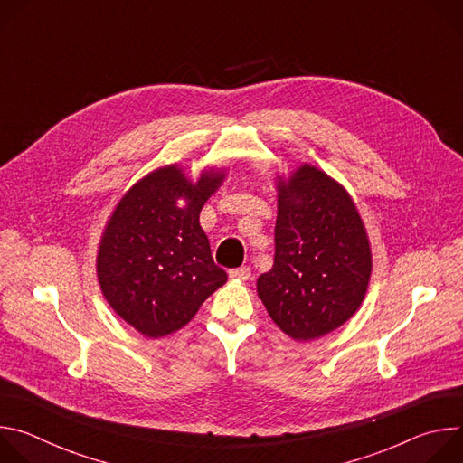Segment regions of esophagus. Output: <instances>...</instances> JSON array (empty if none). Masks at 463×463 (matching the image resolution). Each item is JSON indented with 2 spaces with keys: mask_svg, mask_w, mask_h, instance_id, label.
Here are the masks:
<instances>
[{
  "mask_svg": "<svg viewBox=\"0 0 463 463\" xmlns=\"http://www.w3.org/2000/svg\"><path fill=\"white\" fill-rule=\"evenodd\" d=\"M229 277H231V279H234V280H241V282H245V280H249V277H250V269H249L247 266L238 268V269H231V271H229Z\"/></svg>",
  "mask_w": 463,
  "mask_h": 463,
  "instance_id": "esophagus-1",
  "label": "esophagus"
}]
</instances>
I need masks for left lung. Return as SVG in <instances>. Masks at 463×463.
I'll return each instance as SVG.
<instances>
[{"label": "left lung", "mask_w": 463, "mask_h": 463, "mask_svg": "<svg viewBox=\"0 0 463 463\" xmlns=\"http://www.w3.org/2000/svg\"><path fill=\"white\" fill-rule=\"evenodd\" d=\"M277 179L275 263L258 277L256 291L284 334L311 341L359 309L372 275L370 241L335 179L311 165Z\"/></svg>", "instance_id": "left-lung-1"}]
</instances>
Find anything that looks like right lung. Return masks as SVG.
<instances>
[{
    "label": "right lung",
    "instance_id": "add662e5",
    "mask_svg": "<svg viewBox=\"0 0 463 463\" xmlns=\"http://www.w3.org/2000/svg\"><path fill=\"white\" fill-rule=\"evenodd\" d=\"M225 179L205 170L195 183L177 165L131 186L115 207L97 252V277L113 311L150 339L170 335L227 282L200 213Z\"/></svg>",
    "mask_w": 463,
    "mask_h": 463
}]
</instances>
